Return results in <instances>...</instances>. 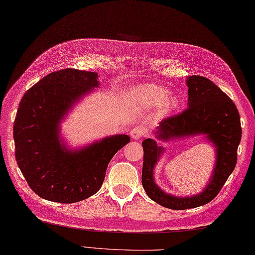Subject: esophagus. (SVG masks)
Listing matches in <instances>:
<instances>
[{
	"label": "esophagus",
	"instance_id": "esophagus-1",
	"mask_svg": "<svg viewBox=\"0 0 255 255\" xmlns=\"http://www.w3.org/2000/svg\"><path fill=\"white\" fill-rule=\"evenodd\" d=\"M144 132H145V130H144V129H143L142 127H134L133 129H131V130H130L131 137H132L133 139H136V140H138V139H140L141 137H143Z\"/></svg>",
	"mask_w": 255,
	"mask_h": 255
}]
</instances>
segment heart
Masks as SVG:
<instances>
[{
	"label": "heart",
	"instance_id": "obj_1",
	"mask_svg": "<svg viewBox=\"0 0 255 255\" xmlns=\"http://www.w3.org/2000/svg\"><path fill=\"white\" fill-rule=\"evenodd\" d=\"M169 96V91L158 85H143L132 92V99L139 104L147 107H155L164 103ZM169 108L177 105L176 99H169L166 102Z\"/></svg>",
	"mask_w": 255,
	"mask_h": 255
}]
</instances>
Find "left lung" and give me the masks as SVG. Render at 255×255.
Returning a JSON list of instances; mask_svg holds the SVG:
<instances>
[{"label":"left lung","instance_id":"left-lung-1","mask_svg":"<svg viewBox=\"0 0 255 255\" xmlns=\"http://www.w3.org/2000/svg\"><path fill=\"white\" fill-rule=\"evenodd\" d=\"M186 84L188 107L180 114L161 121L155 134L161 140L206 134L215 144L217 153L214 174L207 187L192 197H174L161 191L153 181V169L164 149L153 139H145L142 142L141 182L144 191L155 203L175 210L199 207L217 196L236 167L238 145L242 133L237 106L213 81L200 75H192L188 77Z\"/></svg>","mask_w":255,"mask_h":255}]
</instances>
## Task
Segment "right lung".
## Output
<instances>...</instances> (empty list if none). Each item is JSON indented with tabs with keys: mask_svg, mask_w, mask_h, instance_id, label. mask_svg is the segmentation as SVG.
<instances>
[{
	"mask_svg": "<svg viewBox=\"0 0 255 255\" xmlns=\"http://www.w3.org/2000/svg\"><path fill=\"white\" fill-rule=\"evenodd\" d=\"M99 84L95 72L63 69L46 75L21 97L13 128L15 159L41 198L72 204L94 195L113 156L130 141L127 134H117L79 151L61 145L59 123L75 101Z\"/></svg>",
	"mask_w": 255,
	"mask_h": 255,
	"instance_id": "obj_1",
	"label": "right lung"
}]
</instances>
